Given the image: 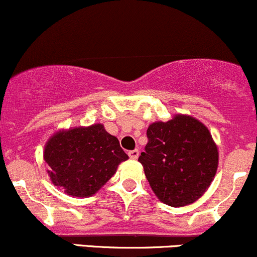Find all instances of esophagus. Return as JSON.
I'll list each match as a JSON object with an SVG mask.
<instances>
[{
  "label": "esophagus",
  "instance_id": "1",
  "mask_svg": "<svg viewBox=\"0 0 257 257\" xmlns=\"http://www.w3.org/2000/svg\"><path fill=\"white\" fill-rule=\"evenodd\" d=\"M128 154H129V158L133 160H137L139 158V154H140V152H139L138 150H134V151H131Z\"/></svg>",
  "mask_w": 257,
  "mask_h": 257
}]
</instances>
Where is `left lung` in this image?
Returning <instances> with one entry per match:
<instances>
[{
  "label": "left lung",
  "mask_w": 257,
  "mask_h": 257,
  "mask_svg": "<svg viewBox=\"0 0 257 257\" xmlns=\"http://www.w3.org/2000/svg\"><path fill=\"white\" fill-rule=\"evenodd\" d=\"M148 144L139 157L156 196L171 207L200 199L211 185L219 164L218 146L201 120L177 113L147 129Z\"/></svg>",
  "instance_id": "left-lung-1"
}]
</instances>
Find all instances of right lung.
<instances>
[{
  "label": "right lung",
  "instance_id": "right-lung-1",
  "mask_svg": "<svg viewBox=\"0 0 257 257\" xmlns=\"http://www.w3.org/2000/svg\"><path fill=\"white\" fill-rule=\"evenodd\" d=\"M43 157L52 184L73 197L94 195L129 158L101 123L60 129L46 141Z\"/></svg>",
  "mask_w": 257,
  "mask_h": 257
}]
</instances>
